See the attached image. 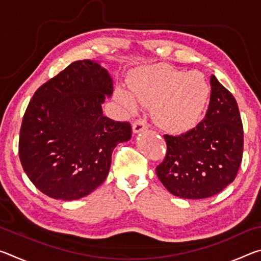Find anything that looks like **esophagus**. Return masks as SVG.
<instances>
[{"mask_svg":"<svg viewBox=\"0 0 261 261\" xmlns=\"http://www.w3.org/2000/svg\"><path fill=\"white\" fill-rule=\"evenodd\" d=\"M147 127H148V125H147L146 121L143 120V118H139V120H137L134 123V125H132V132H134L135 135H137V134H139V132H141V131L146 130Z\"/></svg>","mask_w":261,"mask_h":261,"instance_id":"obj_1","label":"esophagus"}]
</instances>
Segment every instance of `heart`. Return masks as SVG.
<instances>
[{
	"label": "heart",
	"mask_w": 261,
	"mask_h": 261,
	"mask_svg": "<svg viewBox=\"0 0 261 261\" xmlns=\"http://www.w3.org/2000/svg\"><path fill=\"white\" fill-rule=\"evenodd\" d=\"M131 90L139 102L152 106L151 115L159 129L171 135L192 130L202 118L211 96L204 73L160 64L137 70ZM115 95L127 112H135L136 100L130 92L118 87Z\"/></svg>",
	"instance_id": "1"
}]
</instances>
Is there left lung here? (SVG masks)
Here are the masks:
<instances>
[{"label": "left lung", "instance_id": "left-lung-1", "mask_svg": "<svg viewBox=\"0 0 261 261\" xmlns=\"http://www.w3.org/2000/svg\"><path fill=\"white\" fill-rule=\"evenodd\" d=\"M206 116L192 130L165 135L167 154L156 175L171 194L204 199L233 182L243 155V124L235 98L215 76L211 77Z\"/></svg>", "mask_w": 261, "mask_h": 261}]
</instances>
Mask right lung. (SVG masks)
I'll use <instances>...</instances> for the list:
<instances>
[{
    "mask_svg": "<svg viewBox=\"0 0 261 261\" xmlns=\"http://www.w3.org/2000/svg\"><path fill=\"white\" fill-rule=\"evenodd\" d=\"M113 79L99 62H73L35 92L19 135V159L31 182L54 199L76 200L107 178L112 153L131 138L127 122L103 116Z\"/></svg>",
    "mask_w": 261,
    "mask_h": 261,
    "instance_id": "add662e5",
    "label": "right lung"
}]
</instances>
